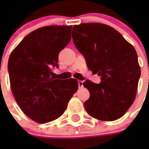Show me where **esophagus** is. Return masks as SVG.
Listing matches in <instances>:
<instances>
[{
  "instance_id": "1",
  "label": "esophagus",
  "mask_w": 149,
  "mask_h": 149,
  "mask_svg": "<svg viewBox=\"0 0 149 149\" xmlns=\"http://www.w3.org/2000/svg\"><path fill=\"white\" fill-rule=\"evenodd\" d=\"M78 86L79 88H82L84 86V82L81 81H78Z\"/></svg>"
}]
</instances>
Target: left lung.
<instances>
[{
	"mask_svg": "<svg viewBox=\"0 0 149 149\" xmlns=\"http://www.w3.org/2000/svg\"><path fill=\"white\" fill-rule=\"evenodd\" d=\"M72 39L88 68L101 76L98 84L84 83L90 93L85 110L98 120L121 118L134 103L141 74L135 48L120 33L101 23L74 25Z\"/></svg>",
	"mask_w": 149,
	"mask_h": 149,
	"instance_id": "left-lung-1",
	"label": "left lung"
}]
</instances>
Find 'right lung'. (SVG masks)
Listing matches in <instances>:
<instances>
[{"label":"right lung","mask_w":149,"mask_h":149,"mask_svg":"<svg viewBox=\"0 0 149 149\" xmlns=\"http://www.w3.org/2000/svg\"><path fill=\"white\" fill-rule=\"evenodd\" d=\"M72 26L51 25L33 30L12 51L8 62L10 87L26 116L39 124L58 119L78 89L74 78L59 80L52 68L71 40Z\"/></svg>","instance_id":"obj_1"}]
</instances>
